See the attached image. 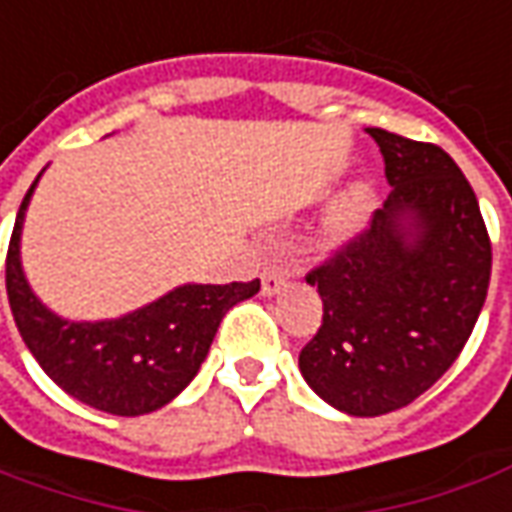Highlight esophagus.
Masks as SVG:
<instances>
[{
    "label": "esophagus",
    "instance_id": "1",
    "mask_svg": "<svg viewBox=\"0 0 512 512\" xmlns=\"http://www.w3.org/2000/svg\"><path fill=\"white\" fill-rule=\"evenodd\" d=\"M288 280V271L283 266H266L263 269V277H260V288H263V297H274L280 294V288Z\"/></svg>",
    "mask_w": 512,
    "mask_h": 512
}]
</instances>
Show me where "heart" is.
Returning a JSON list of instances; mask_svg holds the SVG:
<instances>
[{
    "mask_svg": "<svg viewBox=\"0 0 512 512\" xmlns=\"http://www.w3.org/2000/svg\"><path fill=\"white\" fill-rule=\"evenodd\" d=\"M375 204V190L373 184L367 182H353L344 193L336 196V201L330 204L319 227L314 232L316 246L322 249H336L347 243L358 229L367 224L370 212H373Z\"/></svg>",
    "mask_w": 512,
    "mask_h": 512,
    "instance_id": "obj_1",
    "label": "heart"
}]
</instances>
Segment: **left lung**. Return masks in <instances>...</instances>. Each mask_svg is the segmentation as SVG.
<instances>
[{
    "instance_id": "8db88e82",
    "label": "left lung",
    "mask_w": 512,
    "mask_h": 512,
    "mask_svg": "<svg viewBox=\"0 0 512 512\" xmlns=\"http://www.w3.org/2000/svg\"><path fill=\"white\" fill-rule=\"evenodd\" d=\"M392 193L373 224L305 280L322 297V328L300 373L333 409L395 412L446 373L474 330L490 283L479 201L437 145L370 128Z\"/></svg>"
}]
</instances>
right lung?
<instances>
[{
    "label": "right lung",
    "mask_w": 512,
    "mask_h": 512,
    "mask_svg": "<svg viewBox=\"0 0 512 512\" xmlns=\"http://www.w3.org/2000/svg\"><path fill=\"white\" fill-rule=\"evenodd\" d=\"M41 173L19 207L5 269L10 311L27 350L66 395L92 409L137 417L168 406L201 370L229 308L255 297L260 280L176 285L114 319L58 316L38 300L22 269L24 215Z\"/></svg>",
    "instance_id": "1"
}]
</instances>
